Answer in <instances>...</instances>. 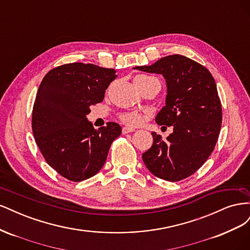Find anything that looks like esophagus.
<instances>
[{
    "mask_svg": "<svg viewBox=\"0 0 250 250\" xmlns=\"http://www.w3.org/2000/svg\"><path fill=\"white\" fill-rule=\"evenodd\" d=\"M134 130H135L134 128L127 127V126H125V127H123V128H122V132H123L124 134H126V133H129V132H132V131H134Z\"/></svg>",
    "mask_w": 250,
    "mask_h": 250,
    "instance_id": "obj_1",
    "label": "esophagus"
}]
</instances>
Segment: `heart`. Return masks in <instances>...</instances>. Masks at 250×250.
<instances>
[{
	"label": "heart",
	"mask_w": 250,
	"mask_h": 250,
	"mask_svg": "<svg viewBox=\"0 0 250 250\" xmlns=\"http://www.w3.org/2000/svg\"><path fill=\"white\" fill-rule=\"evenodd\" d=\"M141 78H152V77H148L145 76V75H141V76H138ZM121 120L123 121V122L127 125H130V126H137L139 124L142 123L143 121V117L141 113L137 112V111H128V112H124L122 115L120 116Z\"/></svg>",
	"instance_id": "heart-1"
}]
</instances>
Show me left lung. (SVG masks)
<instances>
[{"mask_svg": "<svg viewBox=\"0 0 250 250\" xmlns=\"http://www.w3.org/2000/svg\"><path fill=\"white\" fill-rule=\"evenodd\" d=\"M134 69L161 74L166 79V105L155 121L173 128L167 140L151 132L153 144L143 153V161L158 178H187L213 152L221 129L222 107L215 79L207 67L178 54Z\"/></svg>", "mask_w": 250, "mask_h": 250, "instance_id": "left-lung-1", "label": "left lung"}]
</instances>
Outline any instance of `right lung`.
<instances>
[{"label": "right lung", "instance_id": "add662e5", "mask_svg": "<svg viewBox=\"0 0 250 250\" xmlns=\"http://www.w3.org/2000/svg\"><path fill=\"white\" fill-rule=\"evenodd\" d=\"M116 78L113 69L82 62L57 66L43 77L33 105V135L44 160L64 178L78 183L96 175L122 132L113 122L95 129L86 119Z\"/></svg>", "mask_w": 250, "mask_h": 250}]
</instances>
